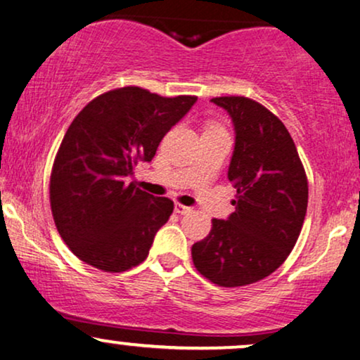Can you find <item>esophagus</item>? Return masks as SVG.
<instances>
[{
    "mask_svg": "<svg viewBox=\"0 0 360 360\" xmlns=\"http://www.w3.org/2000/svg\"><path fill=\"white\" fill-rule=\"evenodd\" d=\"M192 207H187V205H181V204H175V212L180 214V215H185V214H190L192 212Z\"/></svg>",
    "mask_w": 360,
    "mask_h": 360,
    "instance_id": "1",
    "label": "esophagus"
}]
</instances>
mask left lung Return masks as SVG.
I'll return each mask as SVG.
<instances>
[{
  "instance_id": "obj_1",
  "label": "left lung",
  "mask_w": 360,
  "mask_h": 360,
  "mask_svg": "<svg viewBox=\"0 0 360 360\" xmlns=\"http://www.w3.org/2000/svg\"><path fill=\"white\" fill-rule=\"evenodd\" d=\"M236 131L229 181L238 190L227 221L212 219L192 246L197 271L226 288L269 276L285 263L305 221L308 180L288 129L263 104L243 96L214 97Z\"/></svg>"
}]
</instances>
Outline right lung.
I'll return each instance as SVG.
<instances>
[{
	"label": "right lung",
	"instance_id": "right-lung-1",
	"mask_svg": "<svg viewBox=\"0 0 360 360\" xmlns=\"http://www.w3.org/2000/svg\"><path fill=\"white\" fill-rule=\"evenodd\" d=\"M195 101L128 86L97 96L75 116L55 156L50 207L58 234L80 261L122 273L146 259L173 202L126 180L138 162L153 160Z\"/></svg>",
	"mask_w": 360,
	"mask_h": 360
}]
</instances>
